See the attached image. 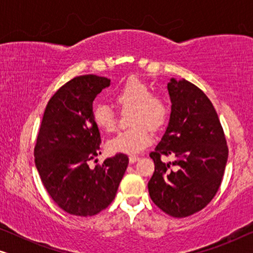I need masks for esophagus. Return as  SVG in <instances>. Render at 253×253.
<instances>
[{
    "label": "esophagus",
    "mask_w": 253,
    "mask_h": 253,
    "mask_svg": "<svg viewBox=\"0 0 253 253\" xmlns=\"http://www.w3.org/2000/svg\"><path fill=\"white\" fill-rule=\"evenodd\" d=\"M138 160H139V157H138V155H130V157H129L130 164H134V162L138 161Z\"/></svg>",
    "instance_id": "obj_1"
}]
</instances>
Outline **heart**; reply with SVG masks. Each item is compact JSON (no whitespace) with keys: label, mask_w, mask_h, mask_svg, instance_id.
Segmentation results:
<instances>
[{"label":"heart","mask_w":253,"mask_h":253,"mask_svg":"<svg viewBox=\"0 0 253 253\" xmlns=\"http://www.w3.org/2000/svg\"><path fill=\"white\" fill-rule=\"evenodd\" d=\"M114 100L123 110L132 109L129 130L122 131L108 141L113 153H139L152 141L150 128L160 130L167 122L169 107L162 96L154 95L150 85L139 78L131 77L117 89ZM93 120L100 129L113 132L116 129L115 113L109 106L100 105L93 108Z\"/></svg>","instance_id":"heart-1"}]
</instances>
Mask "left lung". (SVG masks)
<instances>
[{
    "instance_id": "obj_1",
    "label": "left lung",
    "mask_w": 253,
    "mask_h": 253,
    "mask_svg": "<svg viewBox=\"0 0 253 253\" xmlns=\"http://www.w3.org/2000/svg\"><path fill=\"white\" fill-rule=\"evenodd\" d=\"M171 101L167 130L150 157L154 172L148 182L151 199L174 217L192 215L214 198L228 159V146L211 100L185 79L168 83ZM162 155L174 158L161 160Z\"/></svg>"
}]
</instances>
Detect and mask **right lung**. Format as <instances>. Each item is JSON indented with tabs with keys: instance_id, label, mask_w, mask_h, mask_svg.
Returning <instances> with one entry per match:
<instances>
[{
	"instance_id": "obj_1",
	"label": "right lung",
	"mask_w": 253,
	"mask_h": 253,
	"mask_svg": "<svg viewBox=\"0 0 253 253\" xmlns=\"http://www.w3.org/2000/svg\"><path fill=\"white\" fill-rule=\"evenodd\" d=\"M109 85L108 78L95 75L65 83L48 101L38 133L34 161L41 181L57 206L72 215L92 216L107 209L129 164L126 154L117 153L88 166L101 154L93 100Z\"/></svg>"
}]
</instances>
